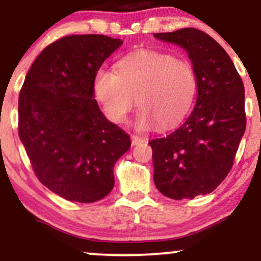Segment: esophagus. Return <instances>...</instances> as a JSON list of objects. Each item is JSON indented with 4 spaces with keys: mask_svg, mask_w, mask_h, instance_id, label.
<instances>
[{
    "mask_svg": "<svg viewBox=\"0 0 261 261\" xmlns=\"http://www.w3.org/2000/svg\"><path fill=\"white\" fill-rule=\"evenodd\" d=\"M145 141H146V139H143V137H141V136H136V135L131 136V143H133V146L140 145V143L145 142Z\"/></svg>",
    "mask_w": 261,
    "mask_h": 261,
    "instance_id": "1",
    "label": "esophagus"
}]
</instances>
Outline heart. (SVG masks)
Returning <instances> with one entry per match:
<instances>
[{
  "label": "heart",
  "instance_id": "1",
  "mask_svg": "<svg viewBox=\"0 0 261 261\" xmlns=\"http://www.w3.org/2000/svg\"><path fill=\"white\" fill-rule=\"evenodd\" d=\"M93 92L104 115L122 124L136 106L140 130L174 126L189 113L196 93L193 66L169 54L143 51L119 60L115 72L100 68L95 72Z\"/></svg>",
  "mask_w": 261,
  "mask_h": 261
}]
</instances>
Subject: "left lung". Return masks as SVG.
<instances>
[{
	"label": "left lung",
	"instance_id": "8db88e82",
	"mask_svg": "<svg viewBox=\"0 0 261 261\" xmlns=\"http://www.w3.org/2000/svg\"><path fill=\"white\" fill-rule=\"evenodd\" d=\"M181 46L196 77L197 94L185 121L161 139L149 141L154 184L174 200L212 193L224 180L245 131L244 86L228 54L195 28L155 33Z\"/></svg>",
	"mask_w": 261,
	"mask_h": 261
}]
</instances>
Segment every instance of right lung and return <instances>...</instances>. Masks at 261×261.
<instances>
[{"instance_id":"obj_1","label":"right lung","mask_w":261,"mask_h":261,"mask_svg":"<svg viewBox=\"0 0 261 261\" xmlns=\"http://www.w3.org/2000/svg\"><path fill=\"white\" fill-rule=\"evenodd\" d=\"M122 44L107 35H67L40 53L18 99V134L35 175L68 201L94 202L114 187V164L130 136L103 115L93 81Z\"/></svg>"}]
</instances>
